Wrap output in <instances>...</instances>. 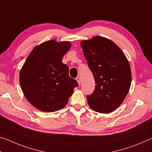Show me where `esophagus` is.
<instances>
[{
  "label": "esophagus",
  "mask_w": 152,
  "mask_h": 152,
  "mask_svg": "<svg viewBox=\"0 0 152 152\" xmlns=\"http://www.w3.org/2000/svg\"><path fill=\"white\" fill-rule=\"evenodd\" d=\"M76 81L78 82V83L79 85H80V79L79 77H77V78H76Z\"/></svg>",
  "instance_id": "esophagus-1"
}]
</instances>
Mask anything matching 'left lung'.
Returning <instances> with one entry per match:
<instances>
[{
	"instance_id": "left-lung-1",
	"label": "left lung",
	"mask_w": 152,
	"mask_h": 152,
	"mask_svg": "<svg viewBox=\"0 0 152 152\" xmlns=\"http://www.w3.org/2000/svg\"><path fill=\"white\" fill-rule=\"evenodd\" d=\"M80 45L88 67L93 74L95 89L87 96L92 110L109 113L124 101L132 83V72L123 51L111 40L94 36Z\"/></svg>"
}]
</instances>
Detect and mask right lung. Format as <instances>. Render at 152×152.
I'll return each mask as SVG.
<instances>
[{
	"instance_id": "1",
	"label": "right lung",
	"mask_w": 152,
	"mask_h": 152,
	"mask_svg": "<svg viewBox=\"0 0 152 152\" xmlns=\"http://www.w3.org/2000/svg\"><path fill=\"white\" fill-rule=\"evenodd\" d=\"M70 42L49 40L33 49L20 70L19 82L25 98L43 112H54L68 103L78 82L69 76L63 56Z\"/></svg>"
}]
</instances>
